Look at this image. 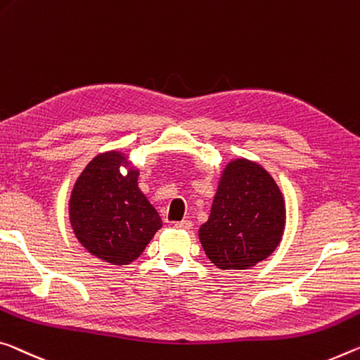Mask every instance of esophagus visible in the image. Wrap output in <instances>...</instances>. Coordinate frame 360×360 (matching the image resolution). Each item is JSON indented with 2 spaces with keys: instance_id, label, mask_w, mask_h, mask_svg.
Masks as SVG:
<instances>
[{
  "instance_id": "1",
  "label": "esophagus",
  "mask_w": 360,
  "mask_h": 360,
  "mask_svg": "<svg viewBox=\"0 0 360 360\" xmlns=\"http://www.w3.org/2000/svg\"><path fill=\"white\" fill-rule=\"evenodd\" d=\"M192 221L189 219H184V221H179V222H174V227L176 229H181V231H191L192 229Z\"/></svg>"
}]
</instances>
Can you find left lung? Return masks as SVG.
<instances>
[{
    "label": "left lung",
    "instance_id": "obj_1",
    "mask_svg": "<svg viewBox=\"0 0 360 360\" xmlns=\"http://www.w3.org/2000/svg\"><path fill=\"white\" fill-rule=\"evenodd\" d=\"M285 229V202L261 165L236 158L226 165L198 238L219 269H250L271 256Z\"/></svg>",
    "mask_w": 360,
    "mask_h": 360
}]
</instances>
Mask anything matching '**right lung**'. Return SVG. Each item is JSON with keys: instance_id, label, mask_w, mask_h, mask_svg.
<instances>
[{"instance_id": "add662e5", "label": "right lung", "mask_w": 360, "mask_h": 360, "mask_svg": "<svg viewBox=\"0 0 360 360\" xmlns=\"http://www.w3.org/2000/svg\"><path fill=\"white\" fill-rule=\"evenodd\" d=\"M127 168V174L119 168ZM139 169L118 150L99 153L73 186L68 214L78 242L113 266L138 259L162 227V218L138 186Z\"/></svg>"}]
</instances>
